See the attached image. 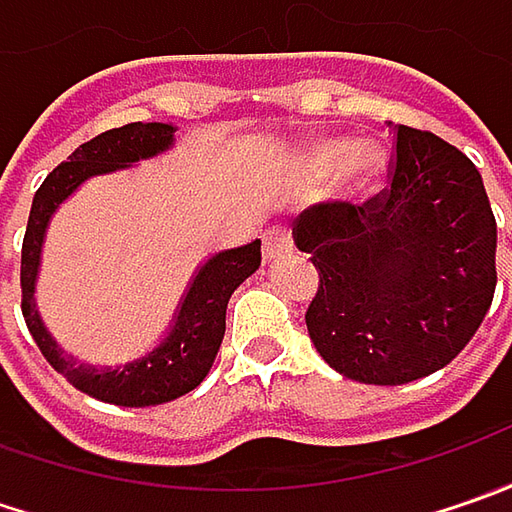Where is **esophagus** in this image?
Returning a JSON list of instances; mask_svg holds the SVG:
<instances>
[{"mask_svg":"<svg viewBox=\"0 0 512 512\" xmlns=\"http://www.w3.org/2000/svg\"><path fill=\"white\" fill-rule=\"evenodd\" d=\"M287 253H290V236H287L285 230H279V227L267 230L265 247H262L265 262H276V259H282V256H287Z\"/></svg>","mask_w":512,"mask_h":512,"instance_id":"esophagus-1","label":"esophagus"}]
</instances>
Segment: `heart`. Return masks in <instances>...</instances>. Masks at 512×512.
Masks as SVG:
<instances>
[{
  "mask_svg": "<svg viewBox=\"0 0 512 512\" xmlns=\"http://www.w3.org/2000/svg\"><path fill=\"white\" fill-rule=\"evenodd\" d=\"M302 168L310 173H327L333 176V193L336 199L362 205L370 202L387 179V153L379 142H347L344 136H316L307 142L302 153Z\"/></svg>",
  "mask_w": 512,
  "mask_h": 512,
  "instance_id": "1",
  "label": "heart"
}]
</instances>
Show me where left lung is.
<instances>
[{
  "label": "left lung",
  "mask_w": 512,
  "mask_h": 512,
  "mask_svg": "<svg viewBox=\"0 0 512 512\" xmlns=\"http://www.w3.org/2000/svg\"><path fill=\"white\" fill-rule=\"evenodd\" d=\"M390 190L313 205L293 242L319 270L307 333L336 373L407 384L450 364L496 290V219L476 165L427 130L390 125Z\"/></svg>",
  "instance_id": "1"
}]
</instances>
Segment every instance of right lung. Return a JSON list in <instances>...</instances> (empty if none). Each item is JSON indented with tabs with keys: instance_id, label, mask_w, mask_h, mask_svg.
Wrapping results in <instances>:
<instances>
[{
	"instance_id": "1",
	"label": "right lung",
	"mask_w": 512,
	"mask_h": 512,
	"mask_svg": "<svg viewBox=\"0 0 512 512\" xmlns=\"http://www.w3.org/2000/svg\"><path fill=\"white\" fill-rule=\"evenodd\" d=\"M173 142L176 125L170 122H130L125 128L105 130L96 139L79 145L68 156V162H62L36 190L22 242V313L33 342L39 344L42 356L53 364V370H59L76 390L119 407L165 404L199 387L216 362V353L225 339V313L233 290L262 265L259 239L207 256L196 267L185 296L179 299L165 339L133 362L105 367L76 362L50 336L36 307V282L50 219L56 216L59 205L68 202L88 179L133 168L136 162L170 150Z\"/></svg>"
}]
</instances>
